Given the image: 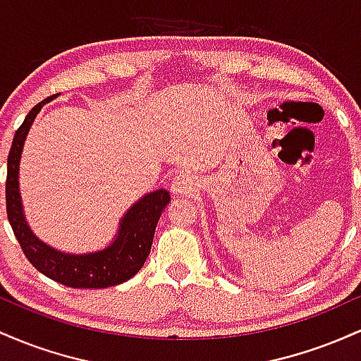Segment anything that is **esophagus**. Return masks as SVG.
<instances>
[{"label": "esophagus", "mask_w": 361, "mask_h": 361, "mask_svg": "<svg viewBox=\"0 0 361 361\" xmlns=\"http://www.w3.org/2000/svg\"><path fill=\"white\" fill-rule=\"evenodd\" d=\"M195 180L192 176L188 175V173H180V175H176L173 178L171 181V193L173 195H190L195 192Z\"/></svg>", "instance_id": "obj_1"}]
</instances>
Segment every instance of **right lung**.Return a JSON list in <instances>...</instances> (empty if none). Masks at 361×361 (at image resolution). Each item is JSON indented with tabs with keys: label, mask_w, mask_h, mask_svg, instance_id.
Here are the masks:
<instances>
[{
	"label": "right lung",
	"mask_w": 361,
	"mask_h": 361,
	"mask_svg": "<svg viewBox=\"0 0 361 361\" xmlns=\"http://www.w3.org/2000/svg\"><path fill=\"white\" fill-rule=\"evenodd\" d=\"M49 97L28 111L23 123L16 128L10 154H8L6 173V214L11 224L15 238L18 239L22 251L28 261L45 276L73 288H106L120 285L137 273L146 263L151 251L154 231L161 212L171 200L168 190H156L144 195L135 202L120 221L118 233L114 243L105 250L86 252V255H69L54 250L35 238L25 221L22 197L18 188V169L22 157L23 142L27 139L30 126L42 105L56 98Z\"/></svg>",
	"instance_id": "right-lung-1"
}]
</instances>
